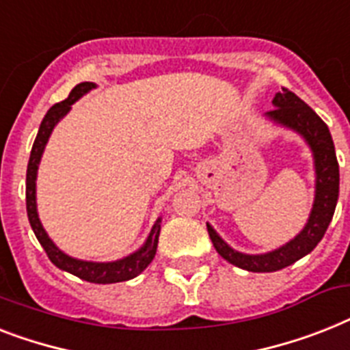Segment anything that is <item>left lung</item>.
<instances>
[{
	"label": "left lung",
	"mask_w": 350,
	"mask_h": 350,
	"mask_svg": "<svg viewBox=\"0 0 350 350\" xmlns=\"http://www.w3.org/2000/svg\"><path fill=\"white\" fill-rule=\"evenodd\" d=\"M273 104V109L268 111L269 118L300 133L313 149L314 167H317V196H314L313 210H311L306 228L293 241H289L286 246L275 252L264 255H244L230 248L228 244L215 234L214 228L206 224L210 239L214 243L217 254L237 268L255 271V273L278 271L289 264L297 262L298 258H302L309 252H313L331 223L334 208H336L338 190H340V169H338L336 152H334V144H332L331 133L325 122L293 92H289L288 88H282V92L275 95Z\"/></svg>",
	"instance_id": "left-lung-1"
}]
</instances>
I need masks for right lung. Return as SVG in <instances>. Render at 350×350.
Segmentation results:
<instances>
[{
    "mask_svg": "<svg viewBox=\"0 0 350 350\" xmlns=\"http://www.w3.org/2000/svg\"><path fill=\"white\" fill-rule=\"evenodd\" d=\"M92 88H95L93 82H81L73 88L66 100L59 102L55 106L48 109L39 127V133L33 142L32 152H30V160H28L27 169V214L30 226H32L33 234H36L37 241L41 243V246L46 252L48 258L55 264L57 268L64 269L68 273L75 275V277L86 280V282L93 284H113V282H124L129 278H135L136 275H140L144 269L150 264V260L156 255V246H158V235H160V219L156 221V224L150 230L149 237H147L146 244L142 246L136 254L129 255V257L116 260V262H86V260H77V258L68 257L66 254H62L61 250L57 248L55 244L50 241L44 228H42L41 221L37 217L36 208V176L37 167H39V160H41L42 150L46 146L50 133L55 127V124L61 120L62 116L66 115L73 102L77 98H81L86 92H90Z\"/></svg>",
    "mask_w": 350,
    "mask_h": 350,
    "instance_id": "1",
    "label": "right lung"
}]
</instances>
